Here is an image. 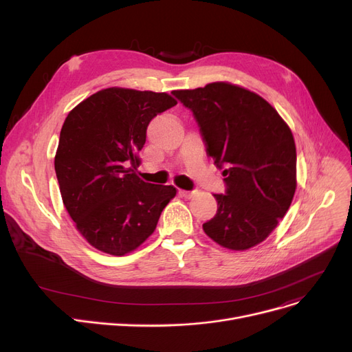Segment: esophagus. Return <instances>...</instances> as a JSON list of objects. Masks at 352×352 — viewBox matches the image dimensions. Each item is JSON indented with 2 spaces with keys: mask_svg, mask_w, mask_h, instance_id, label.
Masks as SVG:
<instances>
[{
  "mask_svg": "<svg viewBox=\"0 0 352 352\" xmlns=\"http://www.w3.org/2000/svg\"><path fill=\"white\" fill-rule=\"evenodd\" d=\"M194 192H195V191H186V190H179V191H178V194H179L181 197H186V198H191V197L194 195Z\"/></svg>",
  "mask_w": 352,
  "mask_h": 352,
  "instance_id": "obj_1",
  "label": "esophagus"
}]
</instances>
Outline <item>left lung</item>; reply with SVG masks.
Returning a JSON list of instances; mask_svg holds the SVG:
<instances>
[{"label": "left lung", "mask_w": 352, "mask_h": 352, "mask_svg": "<svg viewBox=\"0 0 352 352\" xmlns=\"http://www.w3.org/2000/svg\"><path fill=\"white\" fill-rule=\"evenodd\" d=\"M188 108L207 154L224 170L226 192L202 224L219 245L243 251L264 239L287 214L297 188V151L289 126L260 96L228 82L173 91Z\"/></svg>", "instance_id": "1"}]
</instances>
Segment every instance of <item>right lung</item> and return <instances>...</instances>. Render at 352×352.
Returning a JSON list of instances; mask_svg holds the SVG:
<instances>
[{"instance_id":"add662e5","label":"right lung","mask_w":352,"mask_h":352,"mask_svg":"<svg viewBox=\"0 0 352 352\" xmlns=\"http://www.w3.org/2000/svg\"><path fill=\"white\" fill-rule=\"evenodd\" d=\"M175 104L165 92L107 88L65 118L55 174L69 217L94 248L118 256L134 251L175 197L173 186L135 174L148 124Z\"/></svg>"}]
</instances>
